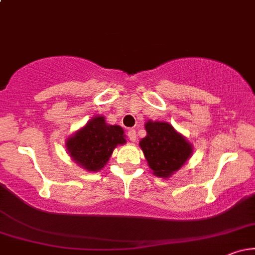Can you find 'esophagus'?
Instances as JSON below:
<instances>
[{"instance_id":"1","label":"esophagus","mask_w":255,"mask_h":255,"mask_svg":"<svg viewBox=\"0 0 255 255\" xmlns=\"http://www.w3.org/2000/svg\"><path fill=\"white\" fill-rule=\"evenodd\" d=\"M127 135H128V137H129L130 141H135V140H136V131H135V129H128Z\"/></svg>"}]
</instances>
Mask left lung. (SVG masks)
I'll use <instances>...</instances> for the list:
<instances>
[{"label":"left lung","instance_id":"8db88e82","mask_svg":"<svg viewBox=\"0 0 255 255\" xmlns=\"http://www.w3.org/2000/svg\"><path fill=\"white\" fill-rule=\"evenodd\" d=\"M147 135L140 147L154 175L169 177L191 157L192 146L166 122L148 121L145 126Z\"/></svg>","mask_w":255,"mask_h":255}]
</instances>
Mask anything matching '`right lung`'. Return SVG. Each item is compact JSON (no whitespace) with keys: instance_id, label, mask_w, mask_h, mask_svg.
I'll use <instances>...</instances> for the list:
<instances>
[{"instance_id":"obj_1","label":"right lung","mask_w":255,"mask_h":255,"mask_svg":"<svg viewBox=\"0 0 255 255\" xmlns=\"http://www.w3.org/2000/svg\"><path fill=\"white\" fill-rule=\"evenodd\" d=\"M125 142L124 129L120 126L105 124L103 116H98L69 137L67 150L86 170L97 171L107 164L114 148Z\"/></svg>"}]
</instances>
